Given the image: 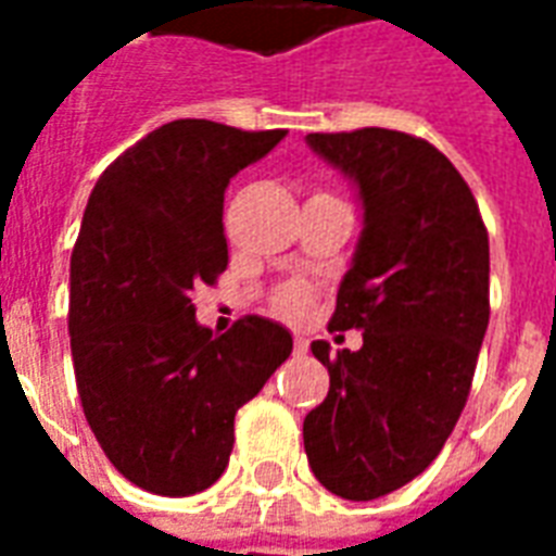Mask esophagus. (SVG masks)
<instances>
[{
  "mask_svg": "<svg viewBox=\"0 0 556 556\" xmlns=\"http://www.w3.org/2000/svg\"><path fill=\"white\" fill-rule=\"evenodd\" d=\"M306 351H309V342H306L303 337H294V354H298V357H303Z\"/></svg>",
  "mask_w": 556,
  "mask_h": 556,
  "instance_id": "34e87169",
  "label": "esophagus"
}]
</instances>
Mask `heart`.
Masks as SVG:
<instances>
[{"instance_id":"1","label":"heart","mask_w":556,"mask_h":556,"mask_svg":"<svg viewBox=\"0 0 556 556\" xmlns=\"http://www.w3.org/2000/svg\"><path fill=\"white\" fill-rule=\"evenodd\" d=\"M309 303H313V289L301 282V279H294V282H286L282 289H277L274 294V309H277L282 318H301L306 309H309Z\"/></svg>"}]
</instances>
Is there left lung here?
I'll return each mask as SVG.
<instances>
[{
    "mask_svg": "<svg viewBox=\"0 0 556 556\" xmlns=\"http://www.w3.org/2000/svg\"><path fill=\"white\" fill-rule=\"evenodd\" d=\"M306 139L361 187L363 235L330 330H363V349L313 342L330 393L303 419V446L327 491L375 501L419 477L465 410L491 313L489 231L426 139L387 127Z\"/></svg>",
    "mask_w": 556,
    "mask_h": 556,
    "instance_id": "8db88e82",
    "label": "left lung"
}]
</instances>
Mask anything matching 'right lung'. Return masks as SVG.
<instances>
[{
	"label": "right lung",
	"mask_w": 556,
	"mask_h": 556,
	"mask_svg": "<svg viewBox=\"0 0 556 556\" xmlns=\"http://www.w3.org/2000/svg\"><path fill=\"white\" fill-rule=\"evenodd\" d=\"M286 130L178 118L94 184L71 255V357L106 458L139 489L187 497L214 485L235 414L289 361L291 333L243 315L214 337L193 291L229 265L223 193Z\"/></svg>",
	"instance_id": "obj_1"
}]
</instances>
